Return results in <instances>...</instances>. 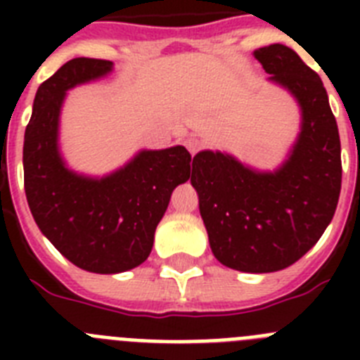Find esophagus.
I'll return each instance as SVG.
<instances>
[{"label":"esophagus","instance_id":"34e87169","mask_svg":"<svg viewBox=\"0 0 360 360\" xmlns=\"http://www.w3.org/2000/svg\"><path fill=\"white\" fill-rule=\"evenodd\" d=\"M186 146H187V149H189L191 155H196V153L202 149L203 144H202V141H198V139H187Z\"/></svg>","mask_w":360,"mask_h":360}]
</instances>
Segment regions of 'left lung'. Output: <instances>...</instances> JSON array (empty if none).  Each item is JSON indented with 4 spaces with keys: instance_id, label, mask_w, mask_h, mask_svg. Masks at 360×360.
I'll list each match as a JSON object with an SVG mask.
<instances>
[{
    "instance_id": "obj_1",
    "label": "left lung",
    "mask_w": 360,
    "mask_h": 360,
    "mask_svg": "<svg viewBox=\"0 0 360 360\" xmlns=\"http://www.w3.org/2000/svg\"><path fill=\"white\" fill-rule=\"evenodd\" d=\"M252 56L297 103V136L274 169L203 149L193 158L191 184L216 259L266 274L303 257L332 221L341 193V141L323 81L294 50L270 44Z\"/></svg>"
}]
</instances>
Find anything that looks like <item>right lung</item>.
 Instances as JSON below:
<instances>
[{
    "mask_svg": "<svg viewBox=\"0 0 360 360\" xmlns=\"http://www.w3.org/2000/svg\"><path fill=\"white\" fill-rule=\"evenodd\" d=\"M113 63L77 57L37 90L25 129V193L43 236L88 272L120 274L142 265L174 187L191 174L184 146L141 149L106 174L79 173L61 151L68 91L113 73Z\"/></svg>",
    "mask_w": 360,
    "mask_h": 360,
    "instance_id": "add662e5",
    "label": "right lung"
}]
</instances>
